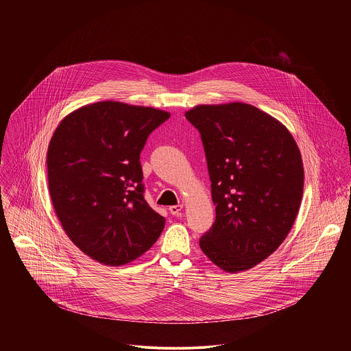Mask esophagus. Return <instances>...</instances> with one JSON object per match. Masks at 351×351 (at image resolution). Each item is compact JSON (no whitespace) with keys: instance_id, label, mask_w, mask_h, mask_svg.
I'll return each instance as SVG.
<instances>
[{"instance_id":"esophagus-1","label":"esophagus","mask_w":351,"mask_h":351,"mask_svg":"<svg viewBox=\"0 0 351 351\" xmlns=\"http://www.w3.org/2000/svg\"><path fill=\"white\" fill-rule=\"evenodd\" d=\"M182 208H184V205H181V204H180V205H171V206L169 208V212L176 216V215H178V213L182 210Z\"/></svg>"}]
</instances>
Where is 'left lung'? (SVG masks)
<instances>
[{"label": "left lung", "mask_w": 351, "mask_h": 351, "mask_svg": "<svg viewBox=\"0 0 351 351\" xmlns=\"http://www.w3.org/2000/svg\"><path fill=\"white\" fill-rule=\"evenodd\" d=\"M216 220L202 252L227 273L249 270L285 241L300 208L304 166L289 130L245 102L196 105Z\"/></svg>", "instance_id": "1"}]
</instances>
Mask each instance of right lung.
<instances>
[{
	"mask_svg": "<svg viewBox=\"0 0 351 351\" xmlns=\"http://www.w3.org/2000/svg\"><path fill=\"white\" fill-rule=\"evenodd\" d=\"M170 117L152 106L100 101L70 112L47 152L53 210L70 241L92 259L121 266L156 242L165 217L143 199L141 152Z\"/></svg>",
	"mask_w": 351,
	"mask_h": 351,
	"instance_id": "right-lung-1",
	"label": "right lung"
}]
</instances>
